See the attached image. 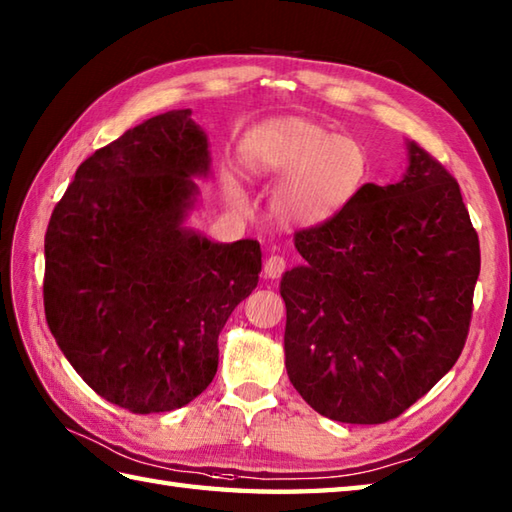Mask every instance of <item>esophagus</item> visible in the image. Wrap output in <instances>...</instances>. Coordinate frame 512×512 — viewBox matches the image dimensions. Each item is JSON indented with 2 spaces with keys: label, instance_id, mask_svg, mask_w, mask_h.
I'll return each instance as SVG.
<instances>
[{
  "label": "esophagus",
  "instance_id": "1",
  "mask_svg": "<svg viewBox=\"0 0 512 512\" xmlns=\"http://www.w3.org/2000/svg\"><path fill=\"white\" fill-rule=\"evenodd\" d=\"M286 270V259L279 257V255H270L266 262H264V275L268 279H277L281 277V273Z\"/></svg>",
  "mask_w": 512,
  "mask_h": 512
}]
</instances>
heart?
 Wrapping results in <instances>:
<instances>
[{"label":"heart","instance_id":"b5f03b06","mask_svg":"<svg viewBox=\"0 0 512 512\" xmlns=\"http://www.w3.org/2000/svg\"><path fill=\"white\" fill-rule=\"evenodd\" d=\"M250 176L277 180L270 211L281 224L321 226L350 206L369 180L372 162L363 143L306 118H275L255 127L242 143ZM228 200L244 206L239 184L228 180Z\"/></svg>","mask_w":512,"mask_h":512}]
</instances>
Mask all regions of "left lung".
<instances>
[{"instance_id": "1", "label": "left lung", "mask_w": 512, "mask_h": 512, "mask_svg": "<svg viewBox=\"0 0 512 512\" xmlns=\"http://www.w3.org/2000/svg\"><path fill=\"white\" fill-rule=\"evenodd\" d=\"M400 182L365 184L321 226L295 235L301 266L281 279L290 383L321 416L398 418L462 354L480 239L460 184L407 143Z\"/></svg>"}]
</instances>
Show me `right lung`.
I'll use <instances>...</instances> for the list:
<instances>
[{
    "label": "right lung",
    "mask_w": 512,
    "mask_h": 512,
    "mask_svg": "<svg viewBox=\"0 0 512 512\" xmlns=\"http://www.w3.org/2000/svg\"><path fill=\"white\" fill-rule=\"evenodd\" d=\"M209 171L204 129L171 110L83 160L50 217L48 328L76 374L132 413L180 409L211 385L217 336L259 281L255 239L184 226Z\"/></svg>",
    "instance_id": "add662e5"
}]
</instances>
